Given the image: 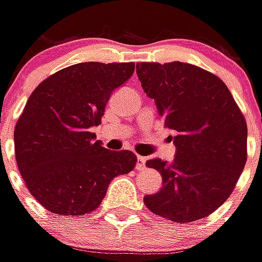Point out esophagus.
I'll list each match as a JSON object with an SVG mask.
<instances>
[{
    "label": "esophagus",
    "instance_id": "esophagus-1",
    "mask_svg": "<svg viewBox=\"0 0 262 262\" xmlns=\"http://www.w3.org/2000/svg\"><path fill=\"white\" fill-rule=\"evenodd\" d=\"M136 159H138V164H136V169H138V170H144V169H145L146 159H145V157H142V156H138Z\"/></svg>",
    "mask_w": 262,
    "mask_h": 262
}]
</instances>
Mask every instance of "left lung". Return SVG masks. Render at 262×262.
<instances>
[{
	"label": "left lung",
	"instance_id": "8db88e82",
	"mask_svg": "<svg viewBox=\"0 0 262 262\" xmlns=\"http://www.w3.org/2000/svg\"><path fill=\"white\" fill-rule=\"evenodd\" d=\"M136 74L164 126L177 132L172 162L148 160L163 178L144 197L152 213L175 223L210 215L233 192L248 157L246 120L223 80L184 62H142Z\"/></svg>",
	"mask_w": 262,
	"mask_h": 262
}]
</instances>
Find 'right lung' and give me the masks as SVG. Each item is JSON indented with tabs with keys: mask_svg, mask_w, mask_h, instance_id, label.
<instances>
[{
	"mask_svg": "<svg viewBox=\"0 0 262 262\" xmlns=\"http://www.w3.org/2000/svg\"><path fill=\"white\" fill-rule=\"evenodd\" d=\"M133 71V62H83L54 72L29 96L16 123L14 152L28 190L47 210L90 213L110 182L135 167L132 151H110L92 133L113 90Z\"/></svg>",
	"mask_w": 262,
	"mask_h": 262,
	"instance_id": "1",
	"label": "right lung"
}]
</instances>
